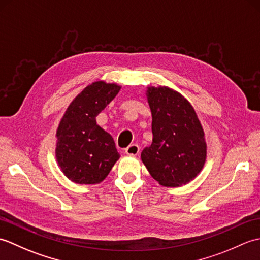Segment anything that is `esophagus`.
<instances>
[{
  "label": "esophagus",
  "instance_id": "esophagus-1",
  "mask_svg": "<svg viewBox=\"0 0 260 260\" xmlns=\"http://www.w3.org/2000/svg\"><path fill=\"white\" fill-rule=\"evenodd\" d=\"M125 153L127 155H137L140 153V146L137 144H131L125 150Z\"/></svg>",
  "mask_w": 260,
  "mask_h": 260
}]
</instances>
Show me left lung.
<instances>
[{
    "mask_svg": "<svg viewBox=\"0 0 260 260\" xmlns=\"http://www.w3.org/2000/svg\"><path fill=\"white\" fill-rule=\"evenodd\" d=\"M153 142L141 157L148 172L164 186H181L200 173L207 144L200 120L186 99L168 87H148Z\"/></svg>",
    "mask_w": 260,
    "mask_h": 260,
    "instance_id": "left-lung-1",
    "label": "left lung"
}]
</instances>
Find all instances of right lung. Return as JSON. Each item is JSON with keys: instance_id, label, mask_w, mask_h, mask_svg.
Returning a JSON list of instances; mask_svg holds the SVG:
<instances>
[{"instance_id": "add662e5", "label": "right lung", "mask_w": 260, "mask_h": 260, "mask_svg": "<svg viewBox=\"0 0 260 260\" xmlns=\"http://www.w3.org/2000/svg\"><path fill=\"white\" fill-rule=\"evenodd\" d=\"M120 86L95 81L66 110L57 131L56 156L63 174L75 183L96 184L106 178L119 153L113 137L96 117L113 101Z\"/></svg>"}]
</instances>
